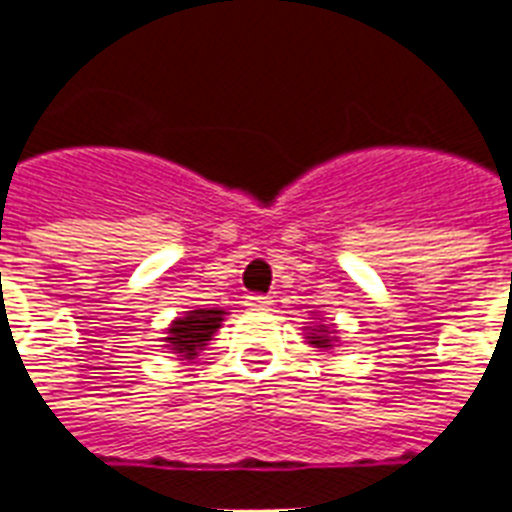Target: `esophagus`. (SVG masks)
<instances>
[{"label":"esophagus","mask_w":512,"mask_h":512,"mask_svg":"<svg viewBox=\"0 0 512 512\" xmlns=\"http://www.w3.org/2000/svg\"><path fill=\"white\" fill-rule=\"evenodd\" d=\"M244 305H247V308H252V311H268V308L273 305V300L265 295H247L244 297Z\"/></svg>","instance_id":"34e87169"}]
</instances>
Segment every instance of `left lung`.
Masks as SVG:
<instances>
[{"label": "left lung", "instance_id": "obj_1", "mask_svg": "<svg viewBox=\"0 0 512 512\" xmlns=\"http://www.w3.org/2000/svg\"><path fill=\"white\" fill-rule=\"evenodd\" d=\"M308 342L313 348H332L335 342V327L319 324V327H308Z\"/></svg>", "mask_w": 512, "mask_h": 512}]
</instances>
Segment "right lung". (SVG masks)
Segmentation results:
<instances>
[{
	"label": "right lung",
	"mask_w": 512,
	"mask_h": 512,
	"mask_svg": "<svg viewBox=\"0 0 512 512\" xmlns=\"http://www.w3.org/2000/svg\"><path fill=\"white\" fill-rule=\"evenodd\" d=\"M225 311L220 308H196V311H185V316L175 319L167 329V348L172 353H180L183 358L199 356L212 335H215L220 324H223Z\"/></svg>",
	"instance_id": "1"
}]
</instances>
